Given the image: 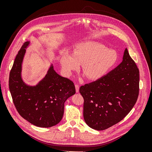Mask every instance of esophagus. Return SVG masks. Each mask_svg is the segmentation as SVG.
I'll list each match as a JSON object with an SVG mask.
<instances>
[{
	"instance_id": "34e87169",
	"label": "esophagus",
	"mask_w": 152,
	"mask_h": 152,
	"mask_svg": "<svg viewBox=\"0 0 152 152\" xmlns=\"http://www.w3.org/2000/svg\"><path fill=\"white\" fill-rule=\"evenodd\" d=\"M75 88L76 92L78 93L79 92V86L78 84H75Z\"/></svg>"
}]
</instances>
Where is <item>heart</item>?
I'll use <instances>...</instances> for the list:
<instances>
[{
    "mask_svg": "<svg viewBox=\"0 0 152 152\" xmlns=\"http://www.w3.org/2000/svg\"><path fill=\"white\" fill-rule=\"evenodd\" d=\"M117 60L116 52L101 44L86 42L78 44L72 55L64 54L60 58V64L66 75L82 64L81 71L91 80L99 79L105 76Z\"/></svg>",
    "mask_w": 152,
    "mask_h": 152,
    "instance_id": "heart-1",
    "label": "heart"
}]
</instances>
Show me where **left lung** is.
Listing matches in <instances>:
<instances>
[{"mask_svg":"<svg viewBox=\"0 0 152 152\" xmlns=\"http://www.w3.org/2000/svg\"><path fill=\"white\" fill-rule=\"evenodd\" d=\"M139 70L125 48L122 62L100 79L80 88L85 122L97 130L119 123L135 105L139 94Z\"/></svg>","mask_w":152,"mask_h":152,"instance_id":"1","label":"left lung"}]
</instances>
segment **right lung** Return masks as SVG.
<instances>
[{
	"label": "right lung",
	"mask_w": 152,
	"mask_h": 152,
	"mask_svg": "<svg viewBox=\"0 0 152 152\" xmlns=\"http://www.w3.org/2000/svg\"><path fill=\"white\" fill-rule=\"evenodd\" d=\"M29 41L23 45L15 59L9 77V88L18 112L29 123L49 128L61 120L65 101L75 94L74 83L59 75L51 64L45 76L36 86L22 79V64Z\"/></svg>",
	"instance_id": "obj_1"
}]
</instances>
